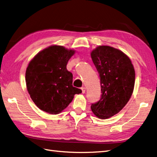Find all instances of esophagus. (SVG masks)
Instances as JSON below:
<instances>
[{
  "mask_svg": "<svg viewBox=\"0 0 157 157\" xmlns=\"http://www.w3.org/2000/svg\"><path fill=\"white\" fill-rule=\"evenodd\" d=\"M81 90H82V94H84L85 92H86V88H85L84 87L81 88Z\"/></svg>",
  "mask_w": 157,
  "mask_h": 157,
  "instance_id": "obj_1",
  "label": "esophagus"
}]
</instances>
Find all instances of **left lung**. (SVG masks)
Returning a JSON list of instances; mask_svg holds the SVG:
<instances>
[{"label": "left lung", "instance_id": "8db88e82", "mask_svg": "<svg viewBox=\"0 0 157 157\" xmlns=\"http://www.w3.org/2000/svg\"><path fill=\"white\" fill-rule=\"evenodd\" d=\"M90 54L99 74L102 94L91 109L98 118L106 119L119 113L130 100L135 70L129 57L113 47L99 46Z\"/></svg>", "mask_w": 157, "mask_h": 157}]
</instances>
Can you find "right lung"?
Listing matches in <instances>:
<instances>
[{"label":"right lung","mask_w":157,"mask_h":157,"mask_svg":"<svg viewBox=\"0 0 157 157\" xmlns=\"http://www.w3.org/2000/svg\"><path fill=\"white\" fill-rule=\"evenodd\" d=\"M75 53L62 46L52 45L39 52L28 65L25 82L28 93L40 110L57 115L82 90L73 86V74L67 69Z\"/></svg>","instance_id":"right-lung-1"}]
</instances>
